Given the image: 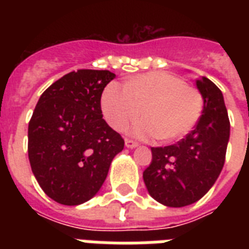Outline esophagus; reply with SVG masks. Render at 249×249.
Segmentation results:
<instances>
[{
	"label": "esophagus",
	"mask_w": 249,
	"mask_h": 249,
	"mask_svg": "<svg viewBox=\"0 0 249 249\" xmlns=\"http://www.w3.org/2000/svg\"><path fill=\"white\" fill-rule=\"evenodd\" d=\"M125 146L128 148H136L137 146H138V143H137L136 141L128 140V138H126V140H125Z\"/></svg>",
	"instance_id": "esophagus-1"
}]
</instances>
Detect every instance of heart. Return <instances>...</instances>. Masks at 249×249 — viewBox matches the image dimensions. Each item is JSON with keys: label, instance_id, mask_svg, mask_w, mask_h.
<instances>
[{"label": "heart", "instance_id": "obj_1", "mask_svg": "<svg viewBox=\"0 0 249 249\" xmlns=\"http://www.w3.org/2000/svg\"><path fill=\"white\" fill-rule=\"evenodd\" d=\"M101 105L107 123L116 130H124L143 111L144 117L130 128L133 136L174 141L195 128L204 109V97L181 77L155 71L136 76L126 85L108 84Z\"/></svg>", "mask_w": 249, "mask_h": 249}]
</instances>
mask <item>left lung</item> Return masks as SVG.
Wrapping results in <instances>:
<instances>
[{"instance_id":"obj_1","label":"left lung","mask_w":249,"mask_h":249,"mask_svg":"<svg viewBox=\"0 0 249 249\" xmlns=\"http://www.w3.org/2000/svg\"><path fill=\"white\" fill-rule=\"evenodd\" d=\"M204 109L187 136L165 147H152V161L143 172L144 185L156 201L185 207L208 193L224 168L230 121L221 90L207 77L196 80Z\"/></svg>"}]
</instances>
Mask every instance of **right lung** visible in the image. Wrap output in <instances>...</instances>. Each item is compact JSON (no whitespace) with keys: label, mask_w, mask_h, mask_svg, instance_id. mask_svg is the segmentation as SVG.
<instances>
[{"label":"right lung","mask_w":249,"mask_h":249,"mask_svg":"<svg viewBox=\"0 0 249 249\" xmlns=\"http://www.w3.org/2000/svg\"><path fill=\"white\" fill-rule=\"evenodd\" d=\"M115 73L77 70L41 94L28 125V158L38 185L64 205L90 200L124 140L102 115L101 97Z\"/></svg>","instance_id":"1"}]
</instances>
